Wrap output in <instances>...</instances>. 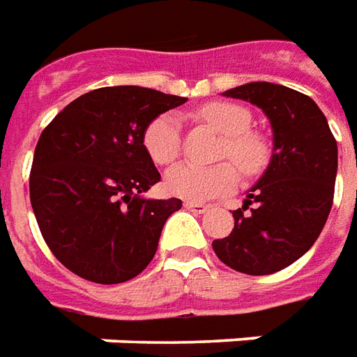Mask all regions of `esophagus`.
<instances>
[{"label":"esophagus","instance_id":"1","mask_svg":"<svg viewBox=\"0 0 357 357\" xmlns=\"http://www.w3.org/2000/svg\"><path fill=\"white\" fill-rule=\"evenodd\" d=\"M184 208L194 211V213H204V211L208 210V206H204V204L200 202H184Z\"/></svg>","mask_w":357,"mask_h":357}]
</instances>
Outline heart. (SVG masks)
Instances as JSON below:
<instances>
[{
  "label": "heart",
  "mask_w": 357,
  "mask_h": 357,
  "mask_svg": "<svg viewBox=\"0 0 357 357\" xmlns=\"http://www.w3.org/2000/svg\"><path fill=\"white\" fill-rule=\"evenodd\" d=\"M198 116L225 134L220 155L236 165L220 163L213 167H198L183 163L171 169L165 174V190L188 202H204L231 192L239 181L235 166L245 176H257L264 171L270 157L266 139L249 130L252 114L245 107L215 100L204 105L198 110ZM144 146L157 165L174 163L183 149L181 118L173 112L155 118L146 128Z\"/></svg>",
  "instance_id": "b5f03b06"
}]
</instances>
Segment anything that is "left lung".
<instances>
[{
  "label": "left lung",
  "instance_id": "obj_1",
  "mask_svg": "<svg viewBox=\"0 0 357 357\" xmlns=\"http://www.w3.org/2000/svg\"><path fill=\"white\" fill-rule=\"evenodd\" d=\"M223 95L264 110L274 153L243 208L233 211V231L211 247L233 270L266 276L294 264L319 239L333 208L338 147L321 108L299 91L255 81Z\"/></svg>",
  "mask_w": 357,
  "mask_h": 357
}]
</instances>
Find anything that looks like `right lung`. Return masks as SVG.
Returning a JSON list of instances; mask_svg holds the SVG:
<instances>
[{
  "instance_id": "add662e5",
  "label": "right lung",
  "mask_w": 357,
  "mask_h": 357,
  "mask_svg": "<svg viewBox=\"0 0 357 357\" xmlns=\"http://www.w3.org/2000/svg\"><path fill=\"white\" fill-rule=\"evenodd\" d=\"M184 97L120 85L81 95L44 128L29 178L31 204L52 255L83 280L122 284L155 257L178 198L139 194L161 181L146 128Z\"/></svg>"
}]
</instances>
